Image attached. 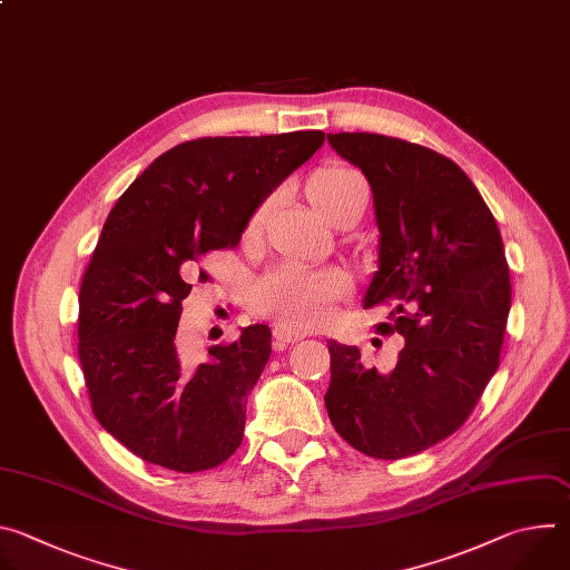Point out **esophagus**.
I'll return each instance as SVG.
<instances>
[{
    "label": "esophagus",
    "mask_w": 570,
    "mask_h": 570,
    "mask_svg": "<svg viewBox=\"0 0 570 570\" xmlns=\"http://www.w3.org/2000/svg\"><path fill=\"white\" fill-rule=\"evenodd\" d=\"M273 336L284 345H293V343H299L302 338H306V332H297V330H288V327H275Z\"/></svg>",
    "instance_id": "obj_1"
}]
</instances>
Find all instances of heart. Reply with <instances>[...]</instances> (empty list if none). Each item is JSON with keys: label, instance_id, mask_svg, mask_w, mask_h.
<instances>
[{"label": "heart", "instance_id": "1", "mask_svg": "<svg viewBox=\"0 0 570 570\" xmlns=\"http://www.w3.org/2000/svg\"><path fill=\"white\" fill-rule=\"evenodd\" d=\"M367 189L365 178L350 165L320 167L311 176V198L315 207L334 220L336 212L358 191ZM264 218L259 209L253 218L257 227ZM347 279L336 271H299L293 266H282L262 277L255 286V306L277 320L288 330H311L332 313V306L347 295Z\"/></svg>", "mask_w": 570, "mask_h": 570}]
</instances>
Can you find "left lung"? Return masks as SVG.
I'll return each mask as SVG.
<instances>
[{"label": "left lung", "mask_w": 570, "mask_h": 570, "mask_svg": "<svg viewBox=\"0 0 570 570\" xmlns=\"http://www.w3.org/2000/svg\"><path fill=\"white\" fill-rule=\"evenodd\" d=\"M327 141L374 196L379 271L363 306L390 308L376 330L405 345L381 374L363 365L358 347L330 341L324 403L356 451L409 458L453 435L499 367L512 304L503 238L453 159L374 132H330Z\"/></svg>", "instance_id": "8db88e82"}]
</instances>
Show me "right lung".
<instances>
[{
  "instance_id": "right-lung-1",
  "label": "right lung",
  "mask_w": 570,
  "mask_h": 570,
  "mask_svg": "<svg viewBox=\"0 0 570 570\" xmlns=\"http://www.w3.org/2000/svg\"><path fill=\"white\" fill-rule=\"evenodd\" d=\"M322 141V130L183 141L108 214L80 284L78 358L95 417L141 460L194 473L240 446L271 330L253 324L191 363L176 338L187 275L207 253L234 248L257 207ZM198 279L209 275L200 268Z\"/></svg>"
}]
</instances>
